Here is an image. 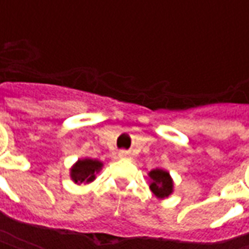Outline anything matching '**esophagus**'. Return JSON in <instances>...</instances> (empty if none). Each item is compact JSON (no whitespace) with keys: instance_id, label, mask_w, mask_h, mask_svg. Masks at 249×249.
Returning <instances> with one entry per match:
<instances>
[{"instance_id":"34e87169","label":"esophagus","mask_w":249,"mask_h":249,"mask_svg":"<svg viewBox=\"0 0 249 249\" xmlns=\"http://www.w3.org/2000/svg\"><path fill=\"white\" fill-rule=\"evenodd\" d=\"M119 156L120 159H129L130 155H129V152H126V151H121L119 153Z\"/></svg>"}]
</instances>
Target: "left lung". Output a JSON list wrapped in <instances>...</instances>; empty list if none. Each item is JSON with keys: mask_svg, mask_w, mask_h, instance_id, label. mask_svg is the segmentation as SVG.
<instances>
[{"mask_svg": "<svg viewBox=\"0 0 249 249\" xmlns=\"http://www.w3.org/2000/svg\"><path fill=\"white\" fill-rule=\"evenodd\" d=\"M151 178V191L155 193V196L160 198L168 197L173 191L172 178L169 176V173L162 171V169H153L149 172Z\"/></svg>", "mask_w": 249, "mask_h": 249, "instance_id": "obj_1", "label": "left lung"}]
</instances>
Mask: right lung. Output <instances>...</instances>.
<instances>
[{
  "label": "right lung",
  "mask_w": 249,
  "mask_h": 249,
  "mask_svg": "<svg viewBox=\"0 0 249 249\" xmlns=\"http://www.w3.org/2000/svg\"><path fill=\"white\" fill-rule=\"evenodd\" d=\"M103 162L92 159H84L73 165L71 169V178L76 184L90 183L96 178V173L101 169Z\"/></svg>",
  "instance_id": "obj_1"
}]
</instances>
